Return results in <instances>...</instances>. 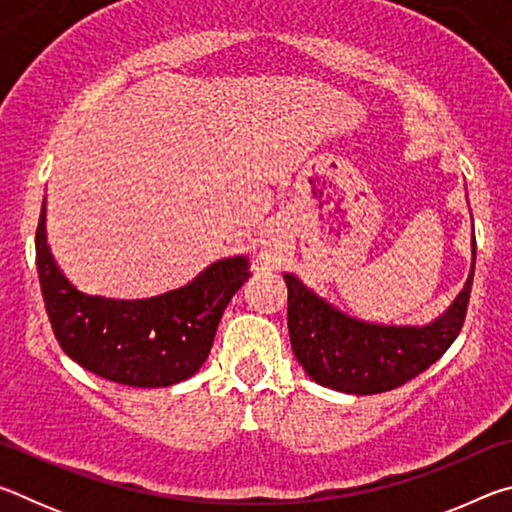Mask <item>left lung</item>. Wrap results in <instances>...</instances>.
I'll return each mask as SVG.
<instances>
[{"mask_svg": "<svg viewBox=\"0 0 512 512\" xmlns=\"http://www.w3.org/2000/svg\"><path fill=\"white\" fill-rule=\"evenodd\" d=\"M474 228V223H472ZM472 273L443 316L429 325H379L345 314L293 273L289 289V336L300 366L320 386L348 395L386 393L436 363L461 332L474 280Z\"/></svg>", "mask_w": 512, "mask_h": 512, "instance_id": "8db88e82", "label": "left lung"}]
</instances>
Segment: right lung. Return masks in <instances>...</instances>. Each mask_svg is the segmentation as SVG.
Instances as JSON below:
<instances>
[{"mask_svg":"<svg viewBox=\"0 0 512 512\" xmlns=\"http://www.w3.org/2000/svg\"><path fill=\"white\" fill-rule=\"evenodd\" d=\"M47 203L36 230V264L49 323L79 366L135 388H164L196 375L232 296L250 277L246 255L219 259L185 287L144 300L90 296L60 271L47 244Z\"/></svg>","mask_w":512,"mask_h":512,"instance_id":"add662e5","label":"right lung"}]
</instances>
